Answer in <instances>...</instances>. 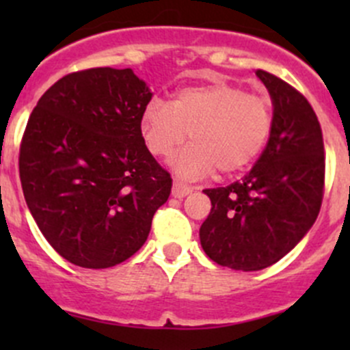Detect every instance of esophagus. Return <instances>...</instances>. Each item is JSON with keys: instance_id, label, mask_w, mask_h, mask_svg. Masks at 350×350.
<instances>
[{"instance_id": "esophagus-1", "label": "esophagus", "mask_w": 350, "mask_h": 350, "mask_svg": "<svg viewBox=\"0 0 350 350\" xmlns=\"http://www.w3.org/2000/svg\"><path fill=\"white\" fill-rule=\"evenodd\" d=\"M189 193H193L191 186L185 185L183 181H178V179H176L174 185H172V196H174V198H185L186 195H189Z\"/></svg>"}]
</instances>
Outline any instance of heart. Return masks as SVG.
Returning a JSON list of instances; mask_svg holds the SVG:
<instances>
[{
    "mask_svg": "<svg viewBox=\"0 0 350 350\" xmlns=\"http://www.w3.org/2000/svg\"><path fill=\"white\" fill-rule=\"evenodd\" d=\"M271 125V101L230 83L183 88L171 103L150 101L142 115L144 140L155 157H167L189 137L191 144L171 161L188 179L215 167L224 174L245 169L266 146Z\"/></svg>",
    "mask_w": 350,
    "mask_h": 350,
    "instance_id": "heart-1",
    "label": "heart"
}]
</instances>
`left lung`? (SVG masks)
I'll list each match as a JSON object with an SVG mask.
<instances>
[{
    "mask_svg": "<svg viewBox=\"0 0 350 350\" xmlns=\"http://www.w3.org/2000/svg\"><path fill=\"white\" fill-rule=\"evenodd\" d=\"M256 74L273 100L269 140L241 181L204 189L211 211L200 228L204 254L235 271L283 259L315 224L325 186L322 129L312 105L274 74Z\"/></svg>",
    "mask_w": 350,
    "mask_h": 350,
    "instance_id": "8db88e82",
    "label": "left lung"
}]
</instances>
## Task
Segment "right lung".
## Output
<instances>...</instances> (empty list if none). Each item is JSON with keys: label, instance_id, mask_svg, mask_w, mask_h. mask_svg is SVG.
Returning a JSON list of instances; mask_svg holds the SVG:
<instances>
[{"label": "right lung", "instance_id": "1", "mask_svg": "<svg viewBox=\"0 0 350 350\" xmlns=\"http://www.w3.org/2000/svg\"><path fill=\"white\" fill-rule=\"evenodd\" d=\"M152 100L132 69L67 74L28 118L20 146V181L38 228L66 260L105 269L147 241L172 179L142 137Z\"/></svg>", "mask_w": 350, "mask_h": 350}]
</instances>
